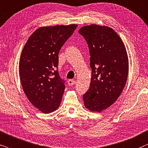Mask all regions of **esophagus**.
Returning a JSON list of instances; mask_svg holds the SVG:
<instances>
[{"label":"esophagus","instance_id":"obj_1","mask_svg":"<svg viewBox=\"0 0 148 148\" xmlns=\"http://www.w3.org/2000/svg\"><path fill=\"white\" fill-rule=\"evenodd\" d=\"M75 83H76V81L74 80H73V79H70V80H68V83L69 85H74Z\"/></svg>","mask_w":148,"mask_h":148}]
</instances>
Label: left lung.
<instances>
[{"label": "left lung", "instance_id": "8db88e82", "mask_svg": "<svg viewBox=\"0 0 148 148\" xmlns=\"http://www.w3.org/2000/svg\"><path fill=\"white\" fill-rule=\"evenodd\" d=\"M78 33L88 44L91 79L83 95L91 111L101 112L117 100L126 83L128 58L122 40L111 28L96 24L80 28Z\"/></svg>", "mask_w": 148, "mask_h": 148}]
</instances>
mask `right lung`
<instances>
[{
	"label": "right lung",
	"instance_id": "right-lung-1",
	"mask_svg": "<svg viewBox=\"0 0 148 148\" xmlns=\"http://www.w3.org/2000/svg\"><path fill=\"white\" fill-rule=\"evenodd\" d=\"M77 24L37 29L27 40L20 59L22 88L31 104L44 113L59 108L65 81L58 72L59 52Z\"/></svg>",
	"mask_w": 148,
	"mask_h": 148
}]
</instances>
